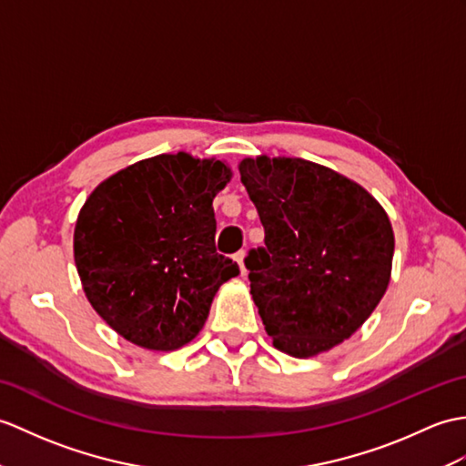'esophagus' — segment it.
I'll return each mask as SVG.
<instances>
[{"instance_id": "34e87169", "label": "esophagus", "mask_w": 466, "mask_h": 466, "mask_svg": "<svg viewBox=\"0 0 466 466\" xmlns=\"http://www.w3.org/2000/svg\"><path fill=\"white\" fill-rule=\"evenodd\" d=\"M244 258H246V252H244V250H240V252H238V254H234V259H236V262H238V266H240V272H242V276H246Z\"/></svg>"}]
</instances>
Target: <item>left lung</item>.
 <instances>
[{
	"label": "left lung",
	"instance_id": "1",
	"mask_svg": "<svg viewBox=\"0 0 466 466\" xmlns=\"http://www.w3.org/2000/svg\"><path fill=\"white\" fill-rule=\"evenodd\" d=\"M264 226L250 294L274 348L319 355L350 339L385 296L395 252L389 216L361 184L304 158L240 160Z\"/></svg>",
	"mask_w": 466,
	"mask_h": 466
}]
</instances>
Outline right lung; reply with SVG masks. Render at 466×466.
<instances>
[{
	"mask_svg": "<svg viewBox=\"0 0 466 466\" xmlns=\"http://www.w3.org/2000/svg\"><path fill=\"white\" fill-rule=\"evenodd\" d=\"M232 178L222 160L157 155L103 180L75 222L73 254L93 309L138 348L175 351L240 274L216 254L212 200Z\"/></svg>",
	"mask_w": 466,
	"mask_h": 466,
	"instance_id": "right-lung-1",
	"label": "right lung"
}]
</instances>
